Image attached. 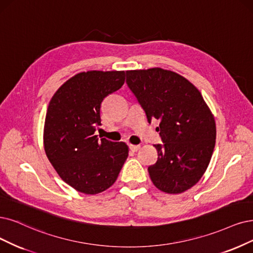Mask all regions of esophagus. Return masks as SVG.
Returning a JSON list of instances; mask_svg holds the SVG:
<instances>
[{
	"label": "esophagus",
	"instance_id": "obj_1",
	"mask_svg": "<svg viewBox=\"0 0 253 253\" xmlns=\"http://www.w3.org/2000/svg\"><path fill=\"white\" fill-rule=\"evenodd\" d=\"M129 148H130V150L135 152V151H137L138 149H139V146H138V145H132V144H130V145H129Z\"/></svg>",
	"mask_w": 253,
	"mask_h": 253
}]
</instances>
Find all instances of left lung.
<instances>
[{"label":"left lung","instance_id":"1","mask_svg":"<svg viewBox=\"0 0 253 253\" xmlns=\"http://www.w3.org/2000/svg\"><path fill=\"white\" fill-rule=\"evenodd\" d=\"M126 82L149 122L160 121L163 145H154L157 161L148 168L158 190L180 194L207 171L216 144V122L201 92L181 75L152 68L127 71Z\"/></svg>","mask_w":253,"mask_h":253}]
</instances>
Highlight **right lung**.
<instances>
[{"instance_id":"obj_1","label":"right lung","mask_w":253,"mask_h":253,"mask_svg":"<svg viewBox=\"0 0 253 253\" xmlns=\"http://www.w3.org/2000/svg\"><path fill=\"white\" fill-rule=\"evenodd\" d=\"M124 71H87L65 81L46 110L43 147L60 178L76 191L95 195L115 183L128 157L124 142L98 138L103 100L125 82Z\"/></svg>"}]
</instances>
